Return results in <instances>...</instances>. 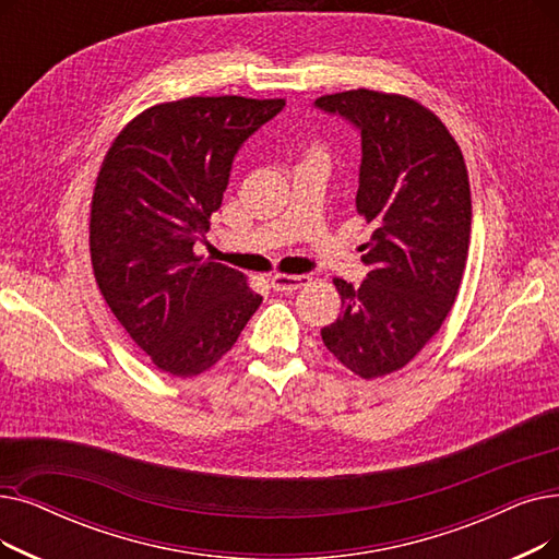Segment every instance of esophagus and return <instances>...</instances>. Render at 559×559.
I'll return each instance as SVG.
<instances>
[{
    "instance_id": "esophagus-1",
    "label": "esophagus",
    "mask_w": 559,
    "mask_h": 559,
    "mask_svg": "<svg viewBox=\"0 0 559 559\" xmlns=\"http://www.w3.org/2000/svg\"><path fill=\"white\" fill-rule=\"evenodd\" d=\"M310 283L308 274H274L272 285L278 293H293V289L306 287Z\"/></svg>"
}]
</instances>
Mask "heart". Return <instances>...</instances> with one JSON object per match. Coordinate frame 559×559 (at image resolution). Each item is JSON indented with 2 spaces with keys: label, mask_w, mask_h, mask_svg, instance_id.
<instances>
[{
  "label": "heart",
  "mask_w": 559,
  "mask_h": 559,
  "mask_svg": "<svg viewBox=\"0 0 559 559\" xmlns=\"http://www.w3.org/2000/svg\"><path fill=\"white\" fill-rule=\"evenodd\" d=\"M308 155H322V153H320V151H310Z\"/></svg>",
  "instance_id": "obj_1"
}]
</instances>
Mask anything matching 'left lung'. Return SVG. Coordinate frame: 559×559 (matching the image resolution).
<instances>
[{
  "label": "left lung",
  "mask_w": 559,
  "mask_h": 559,
  "mask_svg": "<svg viewBox=\"0 0 559 559\" xmlns=\"http://www.w3.org/2000/svg\"><path fill=\"white\" fill-rule=\"evenodd\" d=\"M314 107L360 130L356 212L374 226L368 278H333L343 310L322 340L347 370L377 379L416 358L459 295L473 219L466 162L443 120L406 95L354 88Z\"/></svg>",
  "instance_id": "obj_1"
}]
</instances>
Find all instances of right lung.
Returning <instances> with one entry per match:
<instances>
[{
    "label": "right lung",
    "mask_w": 559,
    "mask_h": 559,
    "mask_svg": "<svg viewBox=\"0 0 559 559\" xmlns=\"http://www.w3.org/2000/svg\"><path fill=\"white\" fill-rule=\"evenodd\" d=\"M283 98L191 95L134 116L95 178L93 276L155 368L187 379L237 343L262 304L247 276L193 253L222 207L233 157Z\"/></svg>",
    "instance_id": "1"
}]
</instances>
